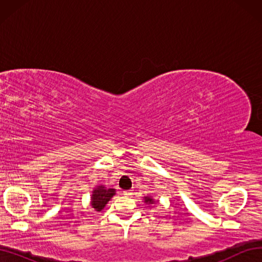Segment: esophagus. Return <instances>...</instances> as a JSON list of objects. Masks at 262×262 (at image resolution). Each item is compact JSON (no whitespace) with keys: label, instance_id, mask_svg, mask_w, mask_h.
I'll return each mask as SVG.
<instances>
[{"label":"esophagus","instance_id":"34e87169","mask_svg":"<svg viewBox=\"0 0 262 262\" xmlns=\"http://www.w3.org/2000/svg\"><path fill=\"white\" fill-rule=\"evenodd\" d=\"M123 194H124V195H126V196H130L131 194H133V192H132V191H124V192H123Z\"/></svg>","mask_w":262,"mask_h":262}]
</instances>
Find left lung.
Here are the masks:
<instances>
[{"label":"left lung","instance_id":"left-lung-1","mask_svg":"<svg viewBox=\"0 0 262 262\" xmlns=\"http://www.w3.org/2000/svg\"><path fill=\"white\" fill-rule=\"evenodd\" d=\"M143 200H144V202L146 204H149V205H153V204H155L157 202V201H155V199H153L152 195H145V196H143Z\"/></svg>","mask_w":262,"mask_h":262}]
</instances>
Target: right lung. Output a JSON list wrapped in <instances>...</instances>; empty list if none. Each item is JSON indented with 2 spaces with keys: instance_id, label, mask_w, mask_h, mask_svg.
<instances>
[{
  "instance_id": "obj_1",
  "label": "right lung",
  "mask_w": 262,
  "mask_h": 262,
  "mask_svg": "<svg viewBox=\"0 0 262 262\" xmlns=\"http://www.w3.org/2000/svg\"><path fill=\"white\" fill-rule=\"evenodd\" d=\"M116 194V189L108 188L104 185H98L93 189L91 196V205L92 208L100 212L106 207V204L112 200V198Z\"/></svg>"
}]
</instances>
